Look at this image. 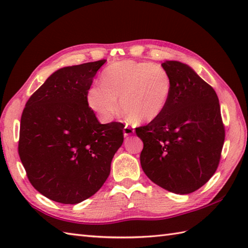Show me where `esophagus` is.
I'll return each mask as SVG.
<instances>
[{
  "instance_id": "obj_1",
  "label": "esophagus",
  "mask_w": 248,
  "mask_h": 248,
  "mask_svg": "<svg viewBox=\"0 0 248 248\" xmlns=\"http://www.w3.org/2000/svg\"><path fill=\"white\" fill-rule=\"evenodd\" d=\"M133 132H134L133 127H131V125L125 124V127L124 128V136H129V135L132 134Z\"/></svg>"
}]
</instances>
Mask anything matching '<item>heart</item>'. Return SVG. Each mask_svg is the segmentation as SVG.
<instances>
[{
  "instance_id": "1",
  "label": "heart",
  "mask_w": 248,
  "mask_h": 248,
  "mask_svg": "<svg viewBox=\"0 0 248 248\" xmlns=\"http://www.w3.org/2000/svg\"><path fill=\"white\" fill-rule=\"evenodd\" d=\"M171 93V78L159 65L123 61L108 66L101 85L88 91L87 101L104 120H112L120 107L130 119L149 123L164 112Z\"/></svg>"
}]
</instances>
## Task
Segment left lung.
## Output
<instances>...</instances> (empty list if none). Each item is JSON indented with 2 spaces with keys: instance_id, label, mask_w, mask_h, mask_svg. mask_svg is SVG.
I'll return each mask as SVG.
<instances>
[{
  "instance_id": "1",
  "label": "left lung",
  "mask_w": 248,
  "mask_h": 248,
  "mask_svg": "<svg viewBox=\"0 0 248 248\" xmlns=\"http://www.w3.org/2000/svg\"><path fill=\"white\" fill-rule=\"evenodd\" d=\"M171 78L164 112L135 129L143 140L140 165L152 182L176 194L202 187L217 170L225 140L217 94L191 67L166 61Z\"/></svg>"
}]
</instances>
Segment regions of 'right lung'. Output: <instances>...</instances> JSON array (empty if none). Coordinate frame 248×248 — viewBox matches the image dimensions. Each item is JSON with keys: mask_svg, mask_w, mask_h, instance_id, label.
Masks as SVG:
<instances>
[{"mask_svg": "<svg viewBox=\"0 0 248 248\" xmlns=\"http://www.w3.org/2000/svg\"><path fill=\"white\" fill-rule=\"evenodd\" d=\"M105 60L55 71L31 94L21 116L18 152L29 180L56 202L96 194L123 145L124 124H101L88 107L93 78Z\"/></svg>", "mask_w": 248, "mask_h": 248, "instance_id": "add662e5", "label": "right lung"}]
</instances>
